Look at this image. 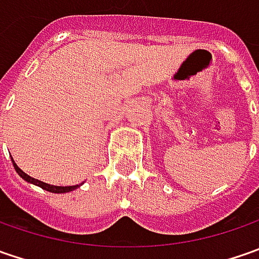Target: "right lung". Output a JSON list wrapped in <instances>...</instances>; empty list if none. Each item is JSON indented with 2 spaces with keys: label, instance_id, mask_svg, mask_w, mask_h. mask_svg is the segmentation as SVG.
Here are the masks:
<instances>
[{
  "label": "right lung",
  "instance_id": "1",
  "mask_svg": "<svg viewBox=\"0 0 259 259\" xmlns=\"http://www.w3.org/2000/svg\"><path fill=\"white\" fill-rule=\"evenodd\" d=\"M11 161H13V164H14L15 171L18 173L20 177H23L25 182H28V183H33L35 186H38V187H41V189H45L47 192H52V193H67V192H72V190H75L77 189L80 184H76V186H53V184H47L43 183V182H40V180H37V179H33V177H30L28 174H25L18 165L15 164L14 160L11 158Z\"/></svg>",
  "mask_w": 259,
  "mask_h": 259
}]
</instances>
